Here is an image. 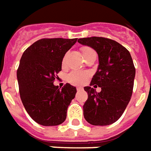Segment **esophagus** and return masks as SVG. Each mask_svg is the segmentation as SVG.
Segmentation results:
<instances>
[{
    "mask_svg": "<svg viewBox=\"0 0 151 151\" xmlns=\"http://www.w3.org/2000/svg\"><path fill=\"white\" fill-rule=\"evenodd\" d=\"M76 89H77V90H82V89H83V87H81V86H78Z\"/></svg>",
    "mask_w": 151,
    "mask_h": 151,
    "instance_id": "obj_1",
    "label": "esophagus"
}]
</instances>
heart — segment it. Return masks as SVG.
<instances>
[{
    "label": "heart",
    "mask_w": 151,
    "mask_h": 151,
    "mask_svg": "<svg viewBox=\"0 0 151 151\" xmlns=\"http://www.w3.org/2000/svg\"><path fill=\"white\" fill-rule=\"evenodd\" d=\"M89 51H92L91 48L89 47H83L82 48V52L85 55L86 53H87ZM65 60H66V55H65L63 60H62V63L65 64ZM87 76L88 75L86 73H84V72H81V71H72L67 76V81L70 83V84H73V85H81L83 83H85L87 79Z\"/></svg>",
    "instance_id": "obj_1"
}]
</instances>
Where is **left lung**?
I'll list each match as a JSON object with an SVG mask.
<instances>
[{"label":"left lung","mask_w":151,"mask_h":151,"mask_svg":"<svg viewBox=\"0 0 151 151\" xmlns=\"http://www.w3.org/2000/svg\"><path fill=\"white\" fill-rule=\"evenodd\" d=\"M78 42L90 47L99 56L97 71L89 86L84 87L88 93L84 117L93 126L110 125L120 118L132 97L136 75L132 56L123 46L109 38H83ZM97 86L101 88L99 93L94 89Z\"/></svg>","instance_id":"obj_1"}]
</instances>
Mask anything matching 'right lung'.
<instances>
[{
    "mask_svg": "<svg viewBox=\"0 0 151 151\" xmlns=\"http://www.w3.org/2000/svg\"><path fill=\"white\" fill-rule=\"evenodd\" d=\"M77 38H42L24 51L17 70L19 94L32 119L42 126L62 124L76 88L66 83L62 89L54 86L62 70L63 58Z\"/></svg>",
    "mask_w": 151,
    "mask_h": 151,
    "instance_id": "add662e5",
    "label": "right lung"
}]
</instances>
